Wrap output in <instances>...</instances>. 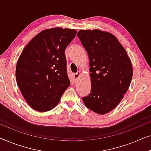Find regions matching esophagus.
Returning a JSON list of instances; mask_svg holds the SVG:
<instances>
[{
	"instance_id": "esophagus-1",
	"label": "esophagus",
	"mask_w": 151,
	"mask_h": 151,
	"mask_svg": "<svg viewBox=\"0 0 151 151\" xmlns=\"http://www.w3.org/2000/svg\"><path fill=\"white\" fill-rule=\"evenodd\" d=\"M80 71H78V72H77V73H74V75H73V78H74V79H75V80H78V78L80 77Z\"/></svg>"
}]
</instances>
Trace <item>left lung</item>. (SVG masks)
I'll use <instances>...</instances> for the list:
<instances>
[{
  "label": "left lung",
  "mask_w": 151,
  "mask_h": 151,
  "mask_svg": "<svg viewBox=\"0 0 151 151\" xmlns=\"http://www.w3.org/2000/svg\"><path fill=\"white\" fill-rule=\"evenodd\" d=\"M78 36L89 58L91 93L83 97L86 106L104 115L121 102L130 86L133 68L127 53L111 33L80 30Z\"/></svg>",
  "instance_id": "left-lung-1"
}]
</instances>
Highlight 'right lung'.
I'll return each instance as SVG.
<instances>
[{
	"label": "right lung",
	"mask_w": 151,
	"mask_h": 151,
	"mask_svg": "<svg viewBox=\"0 0 151 151\" xmlns=\"http://www.w3.org/2000/svg\"><path fill=\"white\" fill-rule=\"evenodd\" d=\"M76 34V30L69 29H45L22 51L16 65V82L34 110H51L70 85L65 51Z\"/></svg>",
	"instance_id": "add662e5"
}]
</instances>
